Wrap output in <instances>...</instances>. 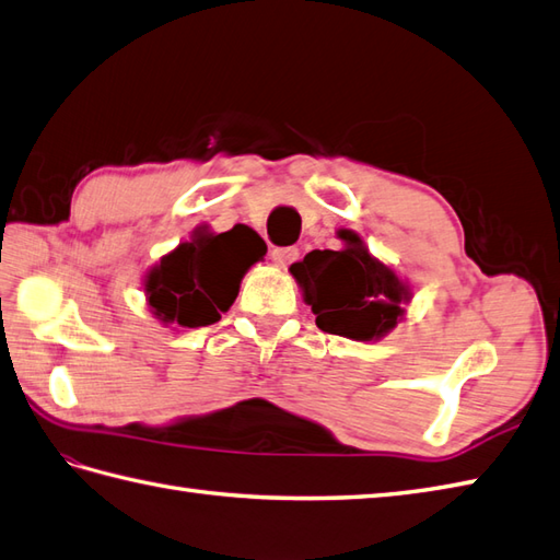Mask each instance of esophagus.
Here are the masks:
<instances>
[{"mask_svg": "<svg viewBox=\"0 0 560 560\" xmlns=\"http://www.w3.org/2000/svg\"><path fill=\"white\" fill-rule=\"evenodd\" d=\"M271 259L277 267H289L291 261L299 259V247H273Z\"/></svg>", "mask_w": 560, "mask_h": 560, "instance_id": "esophagus-1", "label": "esophagus"}]
</instances>
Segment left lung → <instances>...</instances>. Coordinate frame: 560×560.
Returning <instances> with one entry per match:
<instances>
[{
  "label": "left lung",
  "mask_w": 560,
  "mask_h": 560,
  "mask_svg": "<svg viewBox=\"0 0 560 560\" xmlns=\"http://www.w3.org/2000/svg\"><path fill=\"white\" fill-rule=\"evenodd\" d=\"M341 249H313L291 265L315 325L355 341H375L401 323L411 289L395 269L368 253L359 233L337 231Z\"/></svg>",
  "instance_id": "1"
}]
</instances>
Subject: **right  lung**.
Returning <instances> with one entry per match:
<instances>
[{"label":"right lung","mask_w":560,"mask_h":560,"mask_svg":"<svg viewBox=\"0 0 560 560\" xmlns=\"http://www.w3.org/2000/svg\"><path fill=\"white\" fill-rule=\"evenodd\" d=\"M267 255V245L247 225L211 233L199 225L192 241L163 255L144 279L151 313L163 325L207 327L237 299L245 271Z\"/></svg>","instance_id":"1"}]
</instances>
